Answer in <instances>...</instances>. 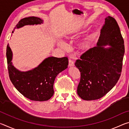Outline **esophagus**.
<instances>
[{"label": "esophagus", "mask_w": 129, "mask_h": 129, "mask_svg": "<svg viewBox=\"0 0 129 129\" xmlns=\"http://www.w3.org/2000/svg\"><path fill=\"white\" fill-rule=\"evenodd\" d=\"M75 65V63L74 61L71 59L69 60V67H73Z\"/></svg>", "instance_id": "34e87169"}]
</instances>
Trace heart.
Returning <instances> with one entry per match:
<instances>
[{"label": "heart", "mask_w": 129, "mask_h": 129, "mask_svg": "<svg viewBox=\"0 0 129 129\" xmlns=\"http://www.w3.org/2000/svg\"><path fill=\"white\" fill-rule=\"evenodd\" d=\"M58 45L62 48L63 49H67L68 48V45L67 44L64 42V41H59L58 43ZM90 45V39L88 38L86 39L85 40L83 41L81 44V48L83 49H88L89 48Z\"/></svg>", "instance_id": "1"}]
</instances>
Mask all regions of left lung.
<instances>
[{
    "instance_id": "1",
    "label": "left lung",
    "mask_w": 129,
    "mask_h": 129,
    "mask_svg": "<svg viewBox=\"0 0 129 129\" xmlns=\"http://www.w3.org/2000/svg\"><path fill=\"white\" fill-rule=\"evenodd\" d=\"M97 46L77 60L81 73L77 94L82 100L101 99L114 87L120 77L125 53L124 40L114 18L106 17ZM108 45L111 47L105 48Z\"/></svg>"
}]
</instances>
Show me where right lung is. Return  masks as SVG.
Returning <instances> with one entry per match:
<instances>
[{
  "label": "right lung",
  "instance_id": "1",
  "mask_svg": "<svg viewBox=\"0 0 129 129\" xmlns=\"http://www.w3.org/2000/svg\"><path fill=\"white\" fill-rule=\"evenodd\" d=\"M43 23V20L38 17H25L19 21L15 29ZM6 51L9 77L15 88L32 101H44L51 99L54 94L53 84L56 76L68 68V59L67 57H49L35 68L21 72L12 65V52L9 44Z\"/></svg>",
  "mask_w": 129,
  "mask_h": 129
}]
</instances>
